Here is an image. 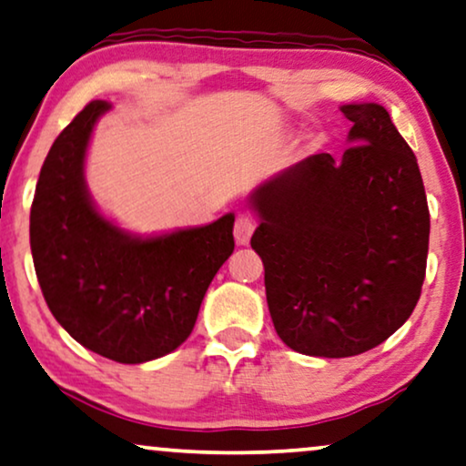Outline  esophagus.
I'll return each instance as SVG.
<instances>
[{
    "label": "esophagus",
    "instance_id": "obj_1",
    "mask_svg": "<svg viewBox=\"0 0 466 466\" xmlns=\"http://www.w3.org/2000/svg\"><path fill=\"white\" fill-rule=\"evenodd\" d=\"M253 219L249 215L240 213L234 221V238H237V245H247L249 243L251 234H253Z\"/></svg>",
    "mask_w": 466,
    "mask_h": 466
}]
</instances>
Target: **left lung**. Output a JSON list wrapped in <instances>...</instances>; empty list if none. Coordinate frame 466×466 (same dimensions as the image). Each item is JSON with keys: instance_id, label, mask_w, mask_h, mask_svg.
<instances>
[{"instance_id": "left-lung-1", "label": "left lung", "mask_w": 466, "mask_h": 466, "mask_svg": "<svg viewBox=\"0 0 466 466\" xmlns=\"http://www.w3.org/2000/svg\"><path fill=\"white\" fill-rule=\"evenodd\" d=\"M339 161L318 153L259 185L251 247L264 262L279 339L305 356L373 350L409 319L426 275L428 213L418 159L380 104L340 106Z\"/></svg>"}]
</instances>
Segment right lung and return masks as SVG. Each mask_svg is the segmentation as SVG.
<instances>
[{"mask_svg":"<svg viewBox=\"0 0 466 466\" xmlns=\"http://www.w3.org/2000/svg\"><path fill=\"white\" fill-rule=\"evenodd\" d=\"M110 110L93 99L53 142L29 215L35 275L74 340L121 364L175 351L194 330L202 298L234 251V215L161 237L108 221L85 183L93 127Z\"/></svg>","mask_w":466,"mask_h":466,"instance_id":"add662e5","label":"right lung"}]
</instances>
